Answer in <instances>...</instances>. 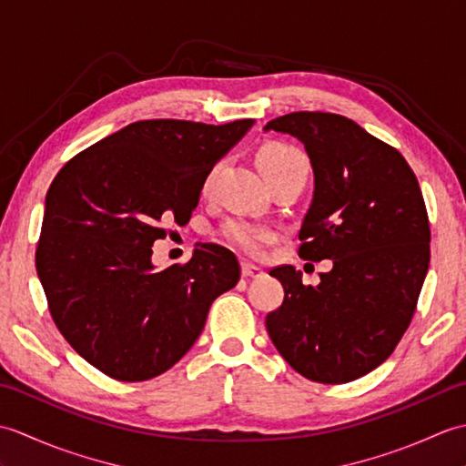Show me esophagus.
Returning <instances> with one entry per match:
<instances>
[{
	"label": "esophagus",
	"instance_id": "esophagus-1",
	"mask_svg": "<svg viewBox=\"0 0 466 466\" xmlns=\"http://www.w3.org/2000/svg\"><path fill=\"white\" fill-rule=\"evenodd\" d=\"M262 274H264V270L258 268V266H254L250 262H242V276H244V279H260Z\"/></svg>",
	"mask_w": 466,
	"mask_h": 466
}]
</instances>
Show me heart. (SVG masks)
<instances>
[{
    "label": "heart",
    "instance_id": "b5f03b06",
    "mask_svg": "<svg viewBox=\"0 0 466 466\" xmlns=\"http://www.w3.org/2000/svg\"><path fill=\"white\" fill-rule=\"evenodd\" d=\"M260 162L266 176L280 172L284 167H290L296 164L309 166V160H306V156L299 150V147H294L290 144H282V142H274L266 146L260 154ZM222 167H224V160L216 162L210 170L206 172L202 180L204 196H210L214 192V186L218 182V177H220ZM222 236L228 242L238 246V248H242L244 252L260 254L266 246L276 240V230L266 224L244 220V218H232V220H228L224 224Z\"/></svg>",
    "mask_w": 466,
    "mask_h": 466
}]
</instances>
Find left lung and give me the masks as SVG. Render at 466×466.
Masks as SVG:
<instances>
[{
    "label": "left lung",
    "mask_w": 466,
    "mask_h": 466,
    "mask_svg": "<svg viewBox=\"0 0 466 466\" xmlns=\"http://www.w3.org/2000/svg\"><path fill=\"white\" fill-rule=\"evenodd\" d=\"M304 144L314 196L299 238L304 260H332L319 286L279 266L284 300L266 330L296 372L322 384L369 374L397 349L417 310L431 226L417 176L397 147L349 117L292 112L266 124Z\"/></svg>",
    "instance_id": "obj_1"
}]
</instances>
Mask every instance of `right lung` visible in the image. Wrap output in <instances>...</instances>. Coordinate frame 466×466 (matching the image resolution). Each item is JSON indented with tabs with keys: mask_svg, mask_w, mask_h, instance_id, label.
<instances>
[{
	"mask_svg": "<svg viewBox=\"0 0 466 466\" xmlns=\"http://www.w3.org/2000/svg\"><path fill=\"white\" fill-rule=\"evenodd\" d=\"M252 120H142L66 162L46 196L35 268L69 346L122 382L166 372L192 349L208 310L240 280L236 256L202 244L154 272L152 244L186 224L206 172Z\"/></svg>",
	"mask_w": 466,
	"mask_h": 466,
	"instance_id": "add662e5",
	"label": "right lung"
}]
</instances>
